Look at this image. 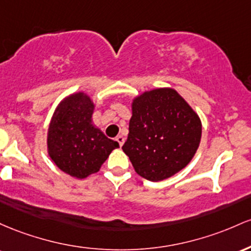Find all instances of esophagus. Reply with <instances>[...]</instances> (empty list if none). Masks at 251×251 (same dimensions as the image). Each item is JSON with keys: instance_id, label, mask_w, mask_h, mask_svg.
Returning <instances> with one entry per match:
<instances>
[{"instance_id": "1", "label": "esophagus", "mask_w": 251, "mask_h": 251, "mask_svg": "<svg viewBox=\"0 0 251 251\" xmlns=\"http://www.w3.org/2000/svg\"><path fill=\"white\" fill-rule=\"evenodd\" d=\"M116 141L118 142V145H120L121 147H122L123 143H125V137H123L122 135H118V136L116 137Z\"/></svg>"}]
</instances>
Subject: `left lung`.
Wrapping results in <instances>:
<instances>
[{"label": "left lung", "mask_w": 251, "mask_h": 251, "mask_svg": "<svg viewBox=\"0 0 251 251\" xmlns=\"http://www.w3.org/2000/svg\"><path fill=\"white\" fill-rule=\"evenodd\" d=\"M199 115L176 90H147L131 100V118L123 151L135 172L161 181L184 170L201 145Z\"/></svg>", "instance_id": "8db88e82"}]
</instances>
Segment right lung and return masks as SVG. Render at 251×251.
Masks as SVG:
<instances>
[{
	"label": "right lung",
	"instance_id": "obj_1",
	"mask_svg": "<svg viewBox=\"0 0 251 251\" xmlns=\"http://www.w3.org/2000/svg\"><path fill=\"white\" fill-rule=\"evenodd\" d=\"M96 104L84 91L60 100L47 129V153L59 170L77 179L97 173L120 147L92 123Z\"/></svg>",
	"mask_w": 251,
	"mask_h": 251
}]
</instances>
